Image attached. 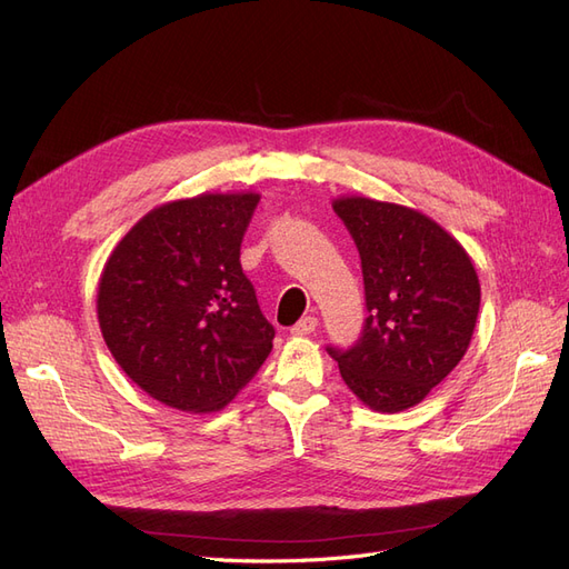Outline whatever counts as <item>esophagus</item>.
Instances as JSON below:
<instances>
[{
    "instance_id": "obj_1",
    "label": "esophagus",
    "mask_w": 569,
    "mask_h": 569,
    "mask_svg": "<svg viewBox=\"0 0 569 569\" xmlns=\"http://www.w3.org/2000/svg\"><path fill=\"white\" fill-rule=\"evenodd\" d=\"M318 330V318H313V316H308V318H301L295 327H291V337H308V335H313Z\"/></svg>"
}]
</instances>
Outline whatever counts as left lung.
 <instances>
[{
	"label": "left lung",
	"mask_w": 569,
	"mask_h": 569,
	"mask_svg": "<svg viewBox=\"0 0 569 569\" xmlns=\"http://www.w3.org/2000/svg\"><path fill=\"white\" fill-rule=\"evenodd\" d=\"M332 209L360 253L368 318L353 349L327 351L358 401L401 412L468 353L481 301L475 263L451 232L410 206L343 194Z\"/></svg>",
	"instance_id": "1"
}]
</instances>
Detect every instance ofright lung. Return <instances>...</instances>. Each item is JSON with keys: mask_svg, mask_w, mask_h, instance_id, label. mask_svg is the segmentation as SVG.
Segmentation results:
<instances>
[{"mask_svg": "<svg viewBox=\"0 0 569 569\" xmlns=\"http://www.w3.org/2000/svg\"><path fill=\"white\" fill-rule=\"evenodd\" d=\"M261 194L166 201L113 247L97 289L111 356L151 399L182 412L226 408L272 351L239 247Z\"/></svg>", "mask_w": 569, "mask_h": 569, "instance_id": "1", "label": "right lung"}]
</instances>
